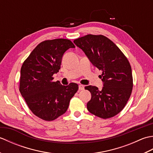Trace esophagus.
I'll use <instances>...</instances> for the list:
<instances>
[{
	"instance_id": "1",
	"label": "esophagus",
	"mask_w": 153,
	"mask_h": 153,
	"mask_svg": "<svg viewBox=\"0 0 153 153\" xmlns=\"http://www.w3.org/2000/svg\"><path fill=\"white\" fill-rule=\"evenodd\" d=\"M84 87H85V86H84L83 85H82V84H80V85H79V90H83L84 89Z\"/></svg>"
}]
</instances>
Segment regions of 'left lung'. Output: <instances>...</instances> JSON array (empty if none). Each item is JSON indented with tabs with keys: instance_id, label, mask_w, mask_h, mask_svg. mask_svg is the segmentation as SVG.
<instances>
[{
	"instance_id": "obj_1",
	"label": "left lung",
	"mask_w": 153,
	"mask_h": 153,
	"mask_svg": "<svg viewBox=\"0 0 153 153\" xmlns=\"http://www.w3.org/2000/svg\"><path fill=\"white\" fill-rule=\"evenodd\" d=\"M94 66L102 70V90L89 85L91 93L87 104L90 113L103 119L112 118L124 108L131 96L133 77L131 65L121 50L102 35L89 34L74 41Z\"/></svg>"
}]
</instances>
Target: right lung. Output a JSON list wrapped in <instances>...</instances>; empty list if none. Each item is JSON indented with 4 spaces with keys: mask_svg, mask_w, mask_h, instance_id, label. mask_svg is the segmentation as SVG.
Returning a JSON list of instances; mask_svg holds the SVG:
<instances>
[{
    "mask_svg": "<svg viewBox=\"0 0 153 153\" xmlns=\"http://www.w3.org/2000/svg\"><path fill=\"white\" fill-rule=\"evenodd\" d=\"M74 43L66 39L41 42L25 59L21 68L19 91L29 108L45 121H53L66 112L78 85L64 86L53 82L59 71L64 53Z\"/></svg>",
    "mask_w": 153,
    "mask_h": 153,
    "instance_id": "add662e5",
    "label": "right lung"
}]
</instances>
